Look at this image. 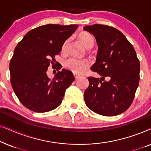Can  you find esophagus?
<instances>
[{"label": "esophagus", "instance_id": "34e87169", "mask_svg": "<svg viewBox=\"0 0 151 151\" xmlns=\"http://www.w3.org/2000/svg\"><path fill=\"white\" fill-rule=\"evenodd\" d=\"M73 76H74V77H75V79H76V80L81 77V76L78 75V74H76V73H73Z\"/></svg>", "mask_w": 151, "mask_h": 151}]
</instances>
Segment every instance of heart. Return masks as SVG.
<instances>
[{
    "instance_id": "heart-1",
    "label": "heart",
    "mask_w": 151,
    "mask_h": 151,
    "mask_svg": "<svg viewBox=\"0 0 151 151\" xmlns=\"http://www.w3.org/2000/svg\"><path fill=\"white\" fill-rule=\"evenodd\" d=\"M80 40L82 42L86 48L89 49L93 46L95 42L94 37L89 33L82 32L78 36ZM69 44V39L66 40L61 47V51L63 53L67 52ZM90 63L87 59H80L76 58H70L66 60L64 63V67L76 74H81L85 72L89 67Z\"/></svg>"
}]
</instances>
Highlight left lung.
I'll return each mask as SVG.
<instances>
[{"label": "left lung", "instance_id": "obj_1", "mask_svg": "<svg viewBox=\"0 0 151 151\" xmlns=\"http://www.w3.org/2000/svg\"><path fill=\"white\" fill-rule=\"evenodd\" d=\"M84 29L96 37L98 51L91 69L101 76L88 78L89 85L84 94L86 106L104 116L121 114L131 105L139 84L140 65L135 49L113 27L96 24Z\"/></svg>", "mask_w": 151, "mask_h": 151}]
</instances>
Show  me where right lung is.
<instances>
[{
    "instance_id": "1",
    "label": "right lung",
    "mask_w": 151,
    "mask_h": 151,
    "mask_svg": "<svg viewBox=\"0 0 151 151\" xmlns=\"http://www.w3.org/2000/svg\"><path fill=\"white\" fill-rule=\"evenodd\" d=\"M78 27L48 24L29 31L14 49L9 64L10 82L22 104L31 111L45 113L62 103L65 90L74 81L71 71L63 69L51 80L49 65L61 51L63 42ZM57 64V63H56ZM60 69L59 64L56 67Z\"/></svg>"
}]
</instances>
